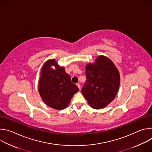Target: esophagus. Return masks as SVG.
<instances>
[{"label":"esophagus","instance_id":"obj_1","mask_svg":"<svg viewBox=\"0 0 152 152\" xmlns=\"http://www.w3.org/2000/svg\"><path fill=\"white\" fill-rule=\"evenodd\" d=\"M76 85L77 86V87L79 88V90H80V83H77Z\"/></svg>","mask_w":152,"mask_h":152}]
</instances>
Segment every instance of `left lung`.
Returning a JSON list of instances; mask_svg holds the SVG:
<instances>
[{
    "instance_id": "8db88e82",
    "label": "left lung",
    "mask_w": 152,
    "mask_h": 152,
    "mask_svg": "<svg viewBox=\"0 0 152 152\" xmlns=\"http://www.w3.org/2000/svg\"><path fill=\"white\" fill-rule=\"evenodd\" d=\"M86 82L81 90L88 104L100 110L109 104L115 97L120 83V73L113 62L103 55L85 67Z\"/></svg>"
}]
</instances>
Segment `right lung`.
I'll list each match as a JSON object with an SVG mask.
<instances>
[{
	"label": "right lung",
	"instance_id": "add662e5",
	"mask_svg": "<svg viewBox=\"0 0 152 152\" xmlns=\"http://www.w3.org/2000/svg\"><path fill=\"white\" fill-rule=\"evenodd\" d=\"M52 66L55 69L51 68ZM78 91L65 68L59 66L55 59H49L43 64L38 80V92L48 106L57 110H64Z\"/></svg>",
	"mask_w": 152,
	"mask_h": 152
}]
</instances>
